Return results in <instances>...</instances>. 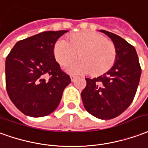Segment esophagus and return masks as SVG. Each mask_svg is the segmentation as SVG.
I'll use <instances>...</instances> for the list:
<instances>
[{
  "instance_id": "obj_1",
  "label": "esophagus",
  "mask_w": 148,
  "mask_h": 148,
  "mask_svg": "<svg viewBox=\"0 0 148 148\" xmlns=\"http://www.w3.org/2000/svg\"><path fill=\"white\" fill-rule=\"evenodd\" d=\"M70 77H71V80H72V81H74V80H75V79L76 78V76H74V75H71V76H70Z\"/></svg>"
}]
</instances>
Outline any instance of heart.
<instances>
[{
	"label": "heart",
	"instance_id": "heart-1",
	"mask_svg": "<svg viewBox=\"0 0 148 148\" xmlns=\"http://www.w3.org/2000/svg\"><path fill=\"white\" fill-rule=\"evenodd\" d=\"M56 61L61 65L72 62L78 56L80 59L64 68L72 74L99 75L109 70L116 59V49L112 41L94 32L76 33L69 38L61 37L53 48Z\"/></svg>",
	"mask_w": 148,
	"mask_h": 148
}]
</instances>
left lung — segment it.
I'll use <instances>...</instances> for the list:
<instances>
[{"instance_id":"8db88e82","label":"left lung","mask_w":148,"mask_h":148,"mask_svg":"<svg viewBox=\"0 0 148 148\" xmlns=\"http://www.w3.org/2000/svg\"><path fill=\"white\" fill-rule=\"evenodd\" d=\"M116 49V59L111 69L96 78H85L81 92L83 103L91 115L111 119L122 114L133 101L141 76L135 48L119 36L105 30Z\"/></svg>"}]
</instances>
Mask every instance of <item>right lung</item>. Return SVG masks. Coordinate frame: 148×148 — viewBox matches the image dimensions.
<instances>
[{
  "label": "right lung",
  "mask_w": 148,
  "mask_h": 148,
  "mask_svg": "<svg viewBox=\"0 0 148 148\" xmlns=\"http://www.w3.org/2000/svg\"><path fill=\"white\" fill-rule=\"evenodd\" d=\"M69 32L47 31L20 40L5 60L6 89L11 101L25 115L42 117L54 112L71 83L56 61V40Z\"/></svg>",
  "instance_id": "right-lung-1"
}]
</instances>
